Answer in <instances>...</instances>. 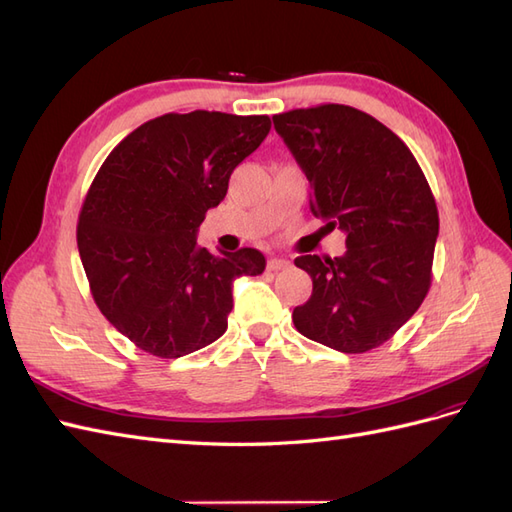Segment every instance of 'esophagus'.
<instances>
[{"mask_svg":"<svg viewBox=\"0 0 512 512\" xmlns=\"http://www.w3.org/2000/svg\"><path fill=\"white\" fill-rule=\"evenodd\" d=\"M291 264L287 259H281V257H272V259H268V264H266V268L270 270V272H279V270H287Z\"/></svg>","mask_w":512,"mask_h":512,"instance_id":"esophagus-1","label":"esophagus"}]
</instances>
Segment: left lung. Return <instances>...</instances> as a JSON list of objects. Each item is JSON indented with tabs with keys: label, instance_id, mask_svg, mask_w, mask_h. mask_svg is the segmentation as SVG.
<instances>
[{
	"label": "left lung",
	"instance_id": "obj_1",
	"mask_svg": "<svg viewBox=\"0 0 512 512\" xmlns=\"http://www.w3.org/2000/svg\"><path fill=\"white\" fill-rule=\"evenodd\" d=\"M272 120L311 184V212L347 236L343 257L294 259L313 294L291 319L306 339L369 352L429 294L440 231L431 186L410 148L360 109L319 105Z\"/></svg>",
	"mask_w": 512,
	"mask_h": 512
}]
</instances>
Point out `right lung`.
<instances>
[{
    "label": "right lung",
    "mask_w": 512,
    "mask_h": 512,
    "mask_svg": "<svg viewBox=\"0 0 512 512\" xmlns=\"http://www.w3.org/2000/svg\"><path fill=\"white\" fill-rule=\"evenodd\" d=\"M268 115L165 113L122 139L85 195L77 244L94 302L143 352L180 358L227 330L231 285L264 272L257 248L214 257L195 233Z\"/></svg>",
    "instance_id": "add662e5"
}]
</instances>
